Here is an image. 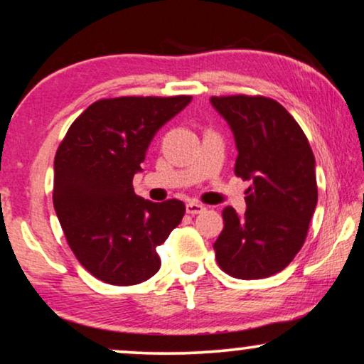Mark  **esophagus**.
<instances>
[{"instance_id":"esophagus-1","label":"esophagus","mask_w":364,"mask_h":364,"mask_svg":"<svg viewBox=\"0 0 364 364\" xmlns=\"http://www.w3.org/2000/svg\"><path fill=\"white\" fill-rule=\"evenodd\" d=\"M186 210H187V214H191V215H196V214H202V212L205 210V207L202 205V204H199V202H187V205H186Z\"/></svg>"}]
</instances>
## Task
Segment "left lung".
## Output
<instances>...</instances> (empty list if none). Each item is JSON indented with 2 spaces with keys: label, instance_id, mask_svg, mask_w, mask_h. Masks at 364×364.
Wrapping results in <instances>:
<instances>
[{
  "label": "left lung",
  "instance_id": "8db88e82",
  "mask_svg": "<svg viewBox=\"0 0 364 364\" xmlns=\"http://www.w3.org/2000/svg\"><path fill=\"white\" fill-rule=\"evenodd\" d=\"M234 134V172L251 181L244 215L223 210L214 242L220 269L237 279H262L294 259L318 204L316 162L304 132L281 103L267 97H212Z\"/></svg>",
  "mask_w": 364,
  "mask_h": 364
}]
</instances>
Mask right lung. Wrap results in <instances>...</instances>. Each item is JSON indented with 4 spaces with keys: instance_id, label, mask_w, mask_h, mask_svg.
Here are the masks:
<instances>
[{
    "instance_id": "add662e5",
    "label": "right lung",
    "mask_w": 364,
    "mask_h": 364,
    "mask_svg": "<svg viewBox=\"0 0 364 364\" xmlns=\"http://www.w3.org/2000/svg\"><path fill=\"white\" fill-rule=\"evenodd\" d=\"M192 97H120L92 103L55 155L53 207L75 257L107 284L132 286L160 269L157 245L181 224L182 200L150 202L132 181L160 127Z\"/></svg>"
}]
</instances>
